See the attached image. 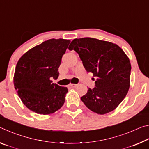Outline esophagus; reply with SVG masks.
Here are the masks:
<instances>
[{
    "label": "esophagus",
    "instance_id": "esophagus-1",
    "mask_svg": "<svg viewBox=\"0 0 149 149\" xmlns=\"http://www.w3.org/2000/svg\"><path fill=\"white\" fill-rule=\"evenodd\" d=\"M70 86H71L72 87H75L77 86V84H70Z\"/></svg>",
    "mask_w": 149,
    "mask_h": 149
}]
</instances>
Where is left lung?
<instances>
[{
	"label": "left lung",
	"mask_w": 149,
	"mask_h": 149,
	"mask_svg": "<svg viewBox=\"0 0 149 149\" xmlns=\"http://www.w3.org/2000/svg\"><path fill=\"white\" fill-rule=\"evenodd\" d=\"M68 49L78 53L87 72L97 77L95 87L81 98L85 105L99 114L116 109L130 88L132 66L123 50L112 42L90 37L74 39Z\"/></svg>",
	"instance_id": "8db88e82"
}]
</instances>
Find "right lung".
<instances>
[{
	"label": "right lung",
	"instance_id": "1",
	"mask_svg": "<svg viewBox=\"0 0 149 149\" xmlns=\"http://www.w3.org/2000/svg\"><path fill=\"white\" fill-rule=\"evenodd\" d=\"M70 40L51 39L32 48L20 58L14 84L20 99L30 110L39 114H52L65 102L67 87L53 84Z\"/></svg>",
	"mask_w": 149,
	"mask_h": 149
}]
</instances>
